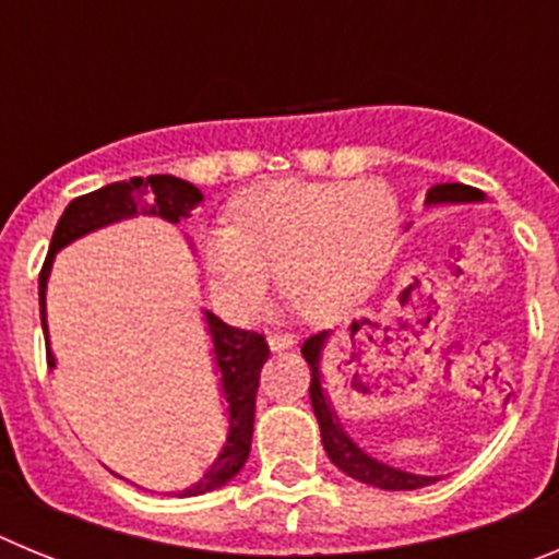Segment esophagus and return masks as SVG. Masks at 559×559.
<instances>
[{"mask_svg": "<svg viewBox=\"0 0 559 559\" xmlns=\"http://www.w3.org/2000/svg\"><path fill=\"white\" fill-rule=\"evenodd\" d=\"M269 344H271V349H288V347H294L296 338H294V333H288V330H271Z\"/></svg>", "mask_w": 559, "mask_h": 559, "instance_id": "obj_1", "label": "esophagus"}]
</instances>
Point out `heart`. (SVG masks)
I'll return each instance as SVG.
<instances>
[{
    "label": "heart",
    "instance_id": "1",
    "mask_svg": "<svg viewBox=\"0 0 559 559\" xmlns=\"http://www.w3.org/2000/svg\"><path fill=\"white\" fill-rule=\"evenodd\" d=\"M231 218L201 231L218 302L249 319L269 302L276 269L310 319L353 305L378 280L397 235V199L380 181H276L237 201Z\"/></svg>",
    "mask_w": 559,
    "mask_h": 559
}]
</instances>
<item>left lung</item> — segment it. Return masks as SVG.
Listing matches in <instances>:
<instances>
[{"label":"left lung","instance_id":"obj_1","mask_svg":"<svg viewBox=\"0 0 559 559\" xmlns=\"http://www.w3.org/2000/svg\"><path fill=\"white\" fill-rule=\"evenodd\" d=\"M426 201L428 204H445V201H451V204L453 201H481V192H478L476 187L467 185H437L428 190ZM324 338H328V333L310 335L302 344V355L310 367V403H313V414L316 419H319V428H322V445L324 451H328L330 462H333L338 471L347 473V476L358 478V481L364 484H372V487H380V490H419V487L437 481L433 476H414V473L394 471L389 464L367 456L347 433L341 431L333 412H330L328 394H324L322 389V374H319V353H322Z\"/></svg>","mask_w":559,"mask_h":559}]
</instances>
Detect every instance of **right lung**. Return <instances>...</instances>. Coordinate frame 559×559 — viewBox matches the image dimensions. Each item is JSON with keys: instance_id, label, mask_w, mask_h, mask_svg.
I'll return each mask as SVG.
<instances>
[{"instance_id": "obj_1", "label": "right lung", "mask_w": 559, "mask_h": 559, "mask_svg": "<svg viewBox=\"0 0 559 559\" xmlns=\"http://www.w3.org/2000/svg\"><path fill=\"white\" fill-rule=\"evenodd\" d=\"M204 195L195 185L181 181L176 176H133L131 181H114V185L100 187L95 192L78 195L69 201L58 221L49 251L44 257L41 274H38V308H41V328L44 341H47V313H44V290H47V276L52 269V257L69 240L86 235L92 229L114 224V221L131 218V215H159V218L187 221L195 206H201ZM212 344H215V364L221 369V383H224L226 403H229V439L224 451L215 459L204 478L199 484L187 487L179 496H204V492L218 490L229 478L240 473L251 451V433H254V397L260 386V369L271 355L269 341L263 333L254 330H237L231 324L221 322L218 316L206 313ZM47 367H56V358L47 347Z\"/></svg>"}]
</instances>
